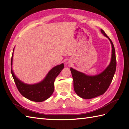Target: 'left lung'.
Instances as JSON below:
<instances>
[{"label": "left lung", "instance_id": "obj_1", "mask_svg": "<svg viewBox=\"0 0 129 129\" xmlns=\"http://www.w3.org/2000/svg\"><path fill=\"white\" fill-rule=\"evenodd\" d=\"M101 31L110 41L112 45L111 60L108 67L100 74L92 76L85 75L73 68L70 69L74 81V89L78 96L86 99L103 95L109 88L116 71V59L114 44L103 29H101Z\"/></svg>", "mask_w": 129, "mask_h": 129}]
</instances>
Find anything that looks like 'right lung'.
<instances>
[{
    "label": "right lung",
    "mask_w": 129,
    "mask_h": 129,
    "mask_svg": "<svg viewBox=\"0 0 129 129\" xmlns=\"http://www.w3.org/2000/svg\"><path fill=\"white\" fill-rule=\"evenodd\" d=\"M13 55V53L11 59V73L20 94L28 99L35 102H42L48 99L54 92L55 79L64 68V64H61L53 68L43 81L35 85H28L18 80L14 74L12 69Z\"/></svg>",
    "instance_id": "right-lung-1"
}]
</instances>
